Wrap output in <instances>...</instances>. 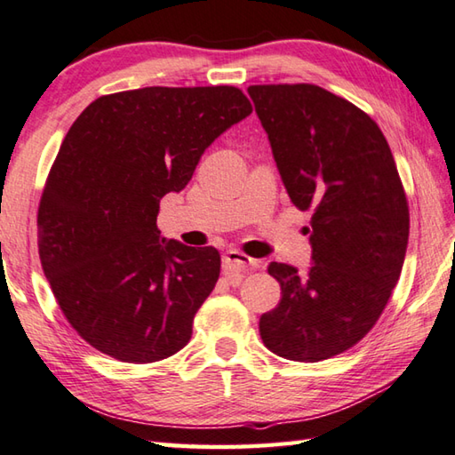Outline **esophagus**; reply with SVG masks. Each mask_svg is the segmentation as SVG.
<instances>
[{"mask_svg":"<svg viewBox=\"0 0 455 455\" xmlns=\"http://www.w3.org/2000/svg\"><path fill=\"white\" fill-rule=\"evenodd\" d=\"M255 265H257V261L251 259L250 255H245L243 251L229 250L224 255V267H226V271H247V269H253Z\"/></svg>","mask_w":455,"mask_h":455,"instance_id":"obj_1","label":"esophagus"}]
</instances>
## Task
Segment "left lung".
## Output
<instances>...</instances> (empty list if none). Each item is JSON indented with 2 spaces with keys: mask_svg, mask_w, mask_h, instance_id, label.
I'll return each instance as SVG.
<instances>
[{
  "mask_svg": "<svg viewBox=\"0 0 455 455\" xmlns=\"http://www.w3.org/2000/svg\"><path fill=\"white\" fill-rule=\"evenodd\" d=\"M283 184L311 212L315 265L299 275L269 263L281 285L259 334L277 356L319 363L364 339L404 265L410 210L396 162L364 110L316 84H251Z\"/></svg>",
  "mask_w": 455,
  "mask_h": 455,
  "instance_id": "8db88e82",
  "label": "left lung"
}]
</instances>
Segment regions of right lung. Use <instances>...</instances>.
I'll list each match as a JSON object with an SVG mask.
<instances>
[{
  "mask_svg": "<svg viewBox=\"0 0 455 455\" xmlns=\"http://www.w3.org/2000/svg\"><path fill=\"white\" fill-rule=\"evenodd\" d=\"M242 89L144 87L102 94L68 128L43 188L39 259L68 324L121 363L182 350L216 287V247L164 242L160 198L251 113Z\"/></svg>",
  "mask_w": 455,
  "mask_h": 455,
  "instance_id": "1",
  "label": "right lung"
}]
</instances>
